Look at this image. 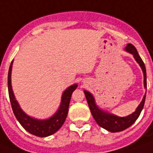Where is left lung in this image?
I'll return each instance as SVG.
<instances>
[{
	"label": "left lung",
	"instance_id": "left-lung-1",
	"mask_svg": "<svg viewBox=\"0 0 153 153\" xmlns=\"http://www.w3.org/2000/svg\"><path fill=\"white\" fill-rule=\"evenodd\" d=\"M126 50L131 53L132 55H134V59L136 60L137 62L141 67L143 74H144V85H145V87H146V67H145V64L143 62L142 59L140 58L138 51L133 44L128 43L126 47ZM84 92H85L87 103L89 105L90 110L91 112V115L93 116V118L95 119L97 123L101 128L108 130L110 132H112V133L123 131L126 128H129L131 125H133L140 115V112H141L143 107H144L145 100H146V95H145L140 104L138 106L136 110L133 114L126 116V117H118V116L110 115V114H108L103 110H99L95 103L92 95L86 91H84Z\"/></svg>",
	"mask_w": 153,
	"mask_h": 153
}]
</instances>
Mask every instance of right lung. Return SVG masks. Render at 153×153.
Returning a JSON list of instances; mask_svg holds the SVG:
<instances>
[{
	"mask_svg": "<svg viewBox=\"0 0 153 153\" xmlns=\"http://www.w3.org/2000/svg\"><path fill=\"white\" fill-rule=\"evenodd\" d=\"M12 65H13V62H11L9 71H8L7 86H8V94H9V98H10L11 106H12L13 114L17 118V120L21 124V126L33 135L38 137H46L55 134L57 130L61 128V127L63 125L64 122L66 120V117L68 113V107H69L71 96H72L73 91L76 89L77 85H71L64 91L62 97V103L60 105V108L54 116L50 117L48 120H43V121L36 120L25 115L15 100L13 89H12V85H11Z\"/></svg>",
	"mask_w": 153,
	"mask_h": 153,
	"instance_id": "add662e5",
	"label": "right lung"
}]
</instances>
